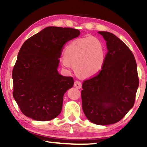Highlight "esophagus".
Returning a JSON list of instances; mask_svg holds the SVG:
<instances>
[{
	"label": "esophagus",
	"mask_w": 147,
	"mask_h": 147,
	"mask_svg": "<svg viewBox=\"0 0 147 147\" xmlns=\"http://www.w3.org/2000/svg\"><path fill=\"white\" fill-rule=\"evenodd\" d=\"M74 87L77 89H80L82 88V83L79 81H75L74 84Z\"/></svg>",
	"instance_id": "esophagus-1"
}]
</instances>
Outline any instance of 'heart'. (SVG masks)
<instances>
[{"label": "heart", "instance_id": "b5f03b06", "mask_svg": "<svg viewBox=\"0 0 147 147\" xmlns=\"http://www.w3.org/2000/svg\"><path fill=\"white\" fill-rule=\"evenodd\" d=\"M106 59L104 44L94 37L75 39L66 47L61 59L62 67L69 73L71 65L80 76L90 78L103 69Z\"/></svg>", "mask_w": 147, "mask_h": 147}]
</instances>
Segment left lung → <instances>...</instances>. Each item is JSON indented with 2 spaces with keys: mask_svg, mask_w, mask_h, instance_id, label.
Returning a JSON list of instances; mask_svg holds the SVG:
<instances>
[{
  "mask_svg": "<svg viewBox=\"0 0 147 147\" xmlns=\"http://www.w3.org/2000/svg\"><path fill=\"white\" fill-rule=\"evenodd\" d=\"M106 41L108 53L98 75L84 81L82 90L84 113L98 125L117 123L132 108L139 86L135 58L120 39L98 32Z\"/></svg>",
  "mask_w": 147,
  "mask_h": 147,
  "instance_id": "8db88e82",
  "label": "left lung"
}]
</instances>
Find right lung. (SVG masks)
<instances>
[{
	"label": "right lung",
	"instance_id": "add662e5",
	"mask_svg": "<svg viewBox=\"0 0 147 147\" xmlns=\"http://www.w3.org/2000/svg\"><path fill=\"white\" fill-rule=\"evenodd\" d=\"M80 34L77 29L49 26L22 45L12 78L13 98L24 115L47 121L61 113L63 95L74 80L58 73L59 58L64 44Z\"/></svg>",
	"mask_w": 147,
	"mask_h": 147
}]
</instances>
